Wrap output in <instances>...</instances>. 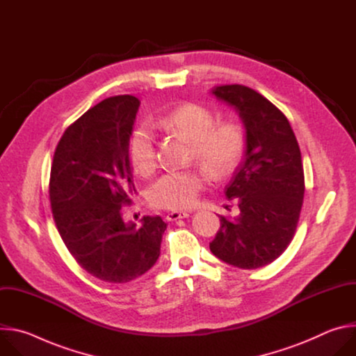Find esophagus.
Instances as JSON below:
<instances>
[{
	"label": "esophagus",
	"instance_id": "esophagus-1",
	"mask_svg": "<svg viewBox=\"0 0 356 356\" xmlns=\"http://www.w3.org/2000/svg\"><path fill=\"white\" fill-rule=\"evenodd\" d=\"M188 217V213L187 211H172L166 216V220L168 221H176V220H180V218H187Z\"/></svg>",
	"mask_w": 356,
	"mask_h": 356
}]
</instances>
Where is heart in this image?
<instances>
[{"label":"heart","instance_id":"b5f03b06","mask_svg":"<svg viewBox=\"0 0 356 356\" xmlns=\"http://www.w3.org/2000/svg\"><path fill=\"white\" fill-rule=\"evenodd\" d=\"M170 131H177L193 139V154L217 176L229 173L241 161L245 149V135L235 121L216 122L213 111L201 104L186 103L159 120ZM127 158L139 175H147L156 165L155 139L147 125L135 127L127 140ZM207 175L201 169L170 170L162 175L147 188V201L163 210L191 207Z\"/></svg>","mask_w":356,"mask_h":356}]
</instances>
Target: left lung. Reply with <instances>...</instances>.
I'll list each match as a JSON object with an SVG mask.
<instances>
[{
    "mask_svg": "<svg viewBox=\"0 0 356 356\" xmlns=\"http://www.w3.org/2000/svg\"><path fill=\"white\" fill-rule=\"evenodd\" d=\"M213 94L239 114L246 150L225 187L241 213L234 221L220 217L210 249L229 265L258 269L277 259L294 236L306 188L300 147L286 115L258 91L225 84Z\"/></svg>",
    "mask_w": 356,
    "mask_h": 356,
    "instance_id": "left-lung-1",
    "label": "left lung"
}]
</instances>
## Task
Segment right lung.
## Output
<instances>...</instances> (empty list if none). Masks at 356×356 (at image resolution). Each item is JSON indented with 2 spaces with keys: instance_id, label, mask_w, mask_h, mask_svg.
Returning <instances> with one entry per match:
<instances>
[{
  "instance_id": "obj_1",
  "label": "right lung",
  "mask_w": 356,
  "mask_h": 356,
  "mask_svg": "<svg viewBox=\"0 0 356 356\" xmlns=\"http://www.w3.org/2000/svg\"><path fill=\"white\" fill-rule=\"evenodd\" d=\"M134 95L101 101L62 135L50 168L49 198L56 228L76 262L91 276L127 283L161 255L166 222L145 216L122 220L136 193L127 140L139 108Z\"/></svg>"
}]
</instances>
